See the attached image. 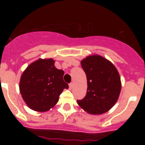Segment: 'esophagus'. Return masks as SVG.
Listing matches in <instances>:
<instances>
[{"label":"esophagus","mask_w":145,"mask_h":145,"mask_svg":"<svg viewBox=\"0 0 145 145\" xmlns=\"http://www.w3.org/2000/svg\"><path fill=\"white\" fill-rule=\"evenodd\" d=\"M73 86H74V84H73V83H70V84H69V89H73Z\"/></svg>","instance_id":"34e87169"}]
</instances>
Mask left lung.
<instances>
[{"label":"left lung","mask_w":145,"mask_h":145,"mask_svg":"<svg viewBox=\"0 0 145 145\" xmlns=\"http://www.w3.org/2000/svg\"><path fill=\"white\" fill-rule=\"evenodd\" d=\"M86 73V96L77 103L86 112L100 114L110 110L118 99L121 82L119 73L111 62L100 56H91L81 61Z\"/></svg>","instance_id":"obj_1"}]
</instances>
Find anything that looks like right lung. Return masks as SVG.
Segmentation results:
<instances>
[{"label":"right lung","mask_w":145,"mask_h":145,"mask_svg":"<svg viewBox=\"0 0 145 145\" xmlns=\"http://www.w3.org/2000/svg\"><path fill=\"white\" fill-rule=\"evenodd\" d=\"M52 59H39L22 75L19 89L27 105L36 111H46L56 105L64 89V71L57 69Z\"/></svg>","instance_id":"right-lung-1"}]
</instances>
